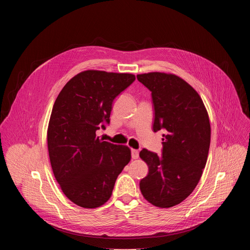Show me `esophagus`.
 <instances>
[{"label": "esophagus", "instance_id": "obj_1", "mask_svg": "<svg viewBox=\"0 0 250 250\" xmlns=\"http://www.w3.org/2000/svg\"><path fill=\"white\" fill-rule=\"evenodd\" d=\"M139 156V152L136 149H131V157L132 159H137Z\"/></svg>", "mask_w": 250, "mask_h": 250}]
</instances>
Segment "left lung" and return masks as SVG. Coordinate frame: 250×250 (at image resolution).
Segmentation results:
<instances>
[{
  "label": "left lung",
  "mask_w": 250,
  "mask_h": 250,
  "mask_svg": "<svg viewBox=\"0 0 250 250\" xmlns=\"http://www.w3.org/2000/svg\"><path fill=\"white\" fill-rule=\"evenodd\" d=\"M137 80L150 92L154 108L153 131L165 130L162 153L139 152L149 172L141 179V194L153 206L171 208L196 188L206 166L210 125L199 94L173 74H139Z\"/></svg>",
  "instance_id": "8db88e82"
}]
</instances>
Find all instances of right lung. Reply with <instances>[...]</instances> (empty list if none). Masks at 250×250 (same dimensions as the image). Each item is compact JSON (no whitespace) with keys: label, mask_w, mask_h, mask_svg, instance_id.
Wrapping results in <instances>:
<instances>
[{"label":"right lung","mask_w":250,"mask_h":250,"mask_svg":"<svg viewBox=\"0 0 250 250\" xmlns=\"http://www.w3.org/2000/svg\"><path fill=\"white\" fill-rule=\"evenodd\" d=\"M135 76L87 70L63 87L53 104L47 146L54 177L65 196L87 208L104 205L118 176L130 161V149L104 141L99 129L110 124L113 102Z\"/></svg>","instance_id":"right-lung-1"}]
</instances>
